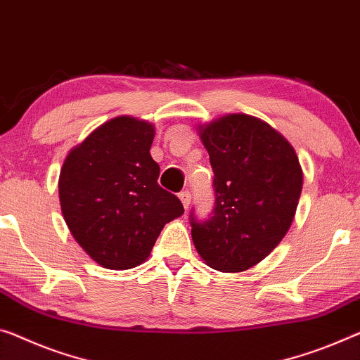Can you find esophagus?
I'll use <instances>...</instances> for the list:
<instances>
[{
	"mask_svg": "<svg viewBox=\"0 0 360 360\" xmlns=\"http://www.w3.org/2000/svg\"><path fill=\"white\" fill-rule=\"evenodd\" d=\"M179 198H180V201L184 202V207L188 209V206H190V202H191V193L188 190H184L179 193Z\"/></svg>",
	"mask_w": 360,
	"mask_h": 360,
	"instance_id": "34e87169",
	"label": "esophagus"
}]
</instances>
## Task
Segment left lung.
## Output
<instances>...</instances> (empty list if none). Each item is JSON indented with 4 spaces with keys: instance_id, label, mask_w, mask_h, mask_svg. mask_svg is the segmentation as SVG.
Segmentation results:
<instances>
[{
    "instance_id": "1",
    "label": "left lung",
    "mask_w": 360,
    "mask_h": 360,
    "mask_svg": "<svg viewBox=\"0 0 360 360\" xmlns=\"http://www.w3.org/2000/svg\"><path fill=\"white\" fill-rule=\"evenodd\" d=\"M214 172L207 219L190 212L191 238L207 265L243 272L286 235L302 190L295 149L269 124L231 114L201 129Z\"/></svg>"
}]
</instances>
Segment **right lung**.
Listing matches in <instances>:
<instances>
[{"label":"right lung","instance_id":"right-lung-1","mask_svg":"<svg viewBox=\"0 0 360 360\" xmlns=\"http://www.w3.org/2000/svg\"><path fill=\"white\" fill-rule=\"evenodd\" d=\"M154 127L134 117L103 124L72 149L59 175L65 224L93 261L130 269L151 252L164 225L184 204L158 184L149 154Z\"/></svg>","mask_w":360,"mask_h":360}]
</instances>
